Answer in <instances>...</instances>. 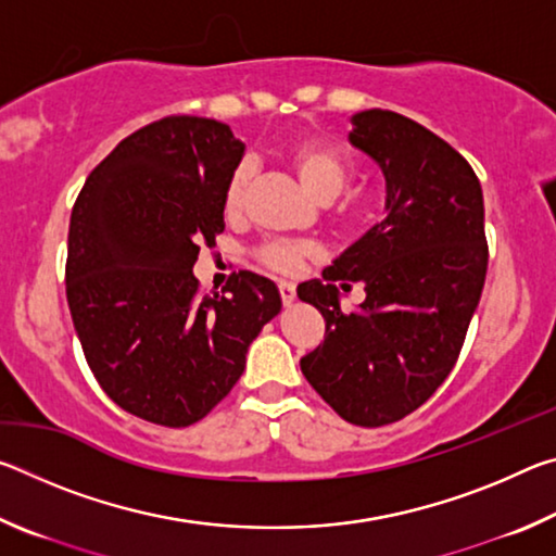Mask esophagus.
I'll return each instance as SVG.
<instances>
[{
  "mask_svg": "<svg viewBox=\"0 0 556 556\" xmlns=\"http://www.w3.org/2000/svg\"><path fill=\"white\" fill-rule=\"evenodd\" d=\"M279 296L285 301V306H289L296 299V287L291 281H279Z\"/></svg>",
  "mask_w": 556,
  "mask_h": 556,
  "instance_id": "obj_1",
  "label": "esophagus"
}]
</instances>
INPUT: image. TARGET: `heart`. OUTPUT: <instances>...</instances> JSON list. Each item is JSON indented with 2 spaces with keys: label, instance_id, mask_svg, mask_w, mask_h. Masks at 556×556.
I'll use <instances>...</instances> for the list:
<instances>
[{
  "label": "heart",
  "instance_id": "obj_1",
  "mask_svg": "<svg viewBox=\"0 0 556 556\" xmlns=\"http://www.w3.org/2000/svg\"><path fill=\"white\" fill-rule=\"evenodd\" d=\"M287 164L294 168L296 178L316 201L331 203L341 195L353 178V166L338 152L333 144L318 142V139H299L285 149ZM250 166L240 164L232 168V174L225 184L223 211L225 215H238L248 199L250 188ZM365 220V208L361 203H348L343 211L345 225H361ZM306 244L299 242H267L257 250L262 265L277 271H294L301 260L308 257Z\"/></svg>",
  "mask_w": 556,
  "mask_h": 556
}]
</instances>
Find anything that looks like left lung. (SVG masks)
<instances>
[{
  "instance_id": "left-lung-1",
  "label": "left lung",
  "mask_w": 556,
  "mask_h": 556,
  "mask_svg": "<svg viewBox=\"0 0 556 556\" xmlns=\"http://www.w3.org/2000/svg\"><path fill=\"white\" fill-rule=\"evenodd\" d=\"M351 122V144L384 176L388 215L324 279L296 287L326 321L301 372L345 421L384 427L421 407L456 365L485 285V211L473 168L434 131L390 110ZM353 280L366 301L343 315L337 289Z\"/></svg>"
}]
</instances>
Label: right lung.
I'll list each match as a JSON object with an SVG mask.
<instances>
[{"label": "right lung", "instance_id": "obj_1", "mask_svg": "<svg viewBox=\"0 0 556 556\" xmlns=\"http://www.w3.org/2000/svg\"><path fill=\"white\" fill-rule=\"evenodd\" d=\"M244 144L223 122H152L92 168L71 213L65 294L108 397L139 419L188 427L244 370L279 314L275 281L242 269L203 294L193 265L225 230L223 193Z\"/></svg>", "mask_w": 556, "mask_h": 556}]
</instances>
